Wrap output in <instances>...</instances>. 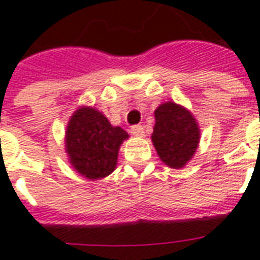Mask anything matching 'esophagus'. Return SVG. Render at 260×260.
Masks as SVG:
<instances>
[{"label":"esophagus","instance_id":"1","mask_svg":"<svg viewBox=\"0 0 260 260\" xmlns=\"http://www.w3.org/2000/svg\"><path fill=\"white\" fill-rule=\"evenodd\" d=\"M131 134L134 135V136H138V138H142L143 135H144V128L142 125L131 126Z\"/></svg>","mask_w":260,"mask_h":260}]
</instances>
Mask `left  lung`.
Here are the masks:
<instances>
[{
	"label": "left lung",
	"mask_w": 260,
	"mask_h": 260,
	"mask_svg": "<svg viewBox=\"0 0 260 260\" xmlns=\"http://www.w3.org/2000/svg\"><path fill=\"white\" fill-rule=\"evenodd\" d=\"M200 129L190 112L166 102L155 110L152 143L159 158L173 169H181L197 150Z\"/></svg>",
	"instance_id": "8db88e82"
}]
</instances>
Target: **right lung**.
Here are the masks:
<instances>
[{"instance_id": "right-lung-1", "label": "right lung", "mask_w": 260, "mask_h": 260, "mask_svg": "<svg viewBox=\"0 0 260 260\" xmlns=\"http://www.w3.org/2000/svg\"><path fill=\"white\" fill-rule=\"evenodd\" d=\"M126 138L125 131L110 125L108 118L98 110L78 109L66 131L70 163L89 179L106 177L116 169L118 148Z\"/></svg>"}]
</instances>
